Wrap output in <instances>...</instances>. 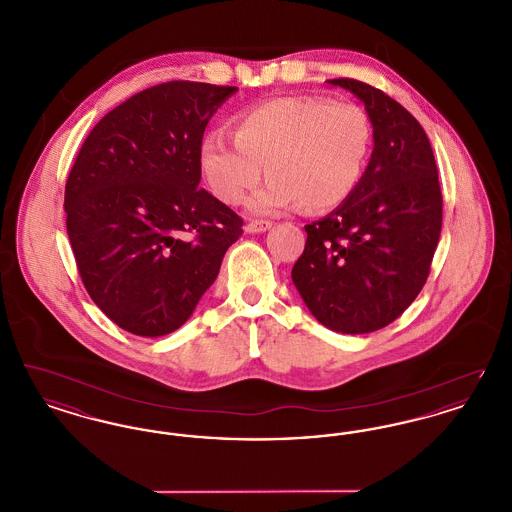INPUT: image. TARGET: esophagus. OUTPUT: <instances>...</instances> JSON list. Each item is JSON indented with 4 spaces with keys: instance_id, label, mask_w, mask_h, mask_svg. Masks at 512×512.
<instances>
[{
    "instance_id": "34e87169",
    "label": "esophagus",
    "mask_w": 512,
    "mask_h": 512,
    "mask_svg": "<svg viewBox=\"0 0 512 512\" xmlns=\"http://www.w3.org/2000/svg\"><path fill=\"white\" fill-rule=\"evenodd\" d=\"M270 226H272V222H268V220H251V222L245 224V232H249V234L267 232Z\"/></svg>"
}]
</instances>
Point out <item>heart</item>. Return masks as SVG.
<instances>
[{"instance_id": "b5f03b06", "label": "heart", "mask_w": 512, "mask_h": 512, "mask_svg": "<svg viewBox=\"0 0 512 512\" xmlns=\"http://www.w3.org/2000/svg\"><path fill=\"white\" fill-rule=\"evenodd\" d=\"M372 140L365 111L355 103L320 96H286L249 109L236 136L213 132L201 144V171L226 205L242 203L265 176L267 186L251 199L255 213H276L301 203L326 211L355 190Z\"/></svg>"}]
</instances>
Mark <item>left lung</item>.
Listing matches in <instances>:
<instances>
[{
    "instance_id": "left-lung-1",
    "label": "left lung",
    "mask_w": 512,
    "mask_h": 512,
    "mask_svg": "<svg viewBox=\"0 0 512 512\" xmlns=\"http://www.w3.org/2000/svg\"><path fill=\"white\" fill-rule=\"evenodd\" d=\"M328 82L365 103L374 149L351 195L305 226L292 280L320 324L366 334L401 317L428 280L443 213L438 165L401 103L355 78Z\"/></svg>"
}]
</instances>
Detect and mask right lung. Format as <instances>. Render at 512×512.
Masks as SVG:
<instances>
[{"mask_svg": "<svg viewBox=\"0 0 512 512\" xmlns=\"http://www.w3.org/2000/svg\"><path fill=\"white\" fill-rule=\"evenodd\" d=\"M236 86L171 80L109 111L65 184L67 234L86 292L122 330L180 328L244 220L199 186L203 132Z\"/></svg>", "mask_w": 512, "mask_h": 512, "instance_id": "right-lung-1", "label": "right lung"}]
</instances>
